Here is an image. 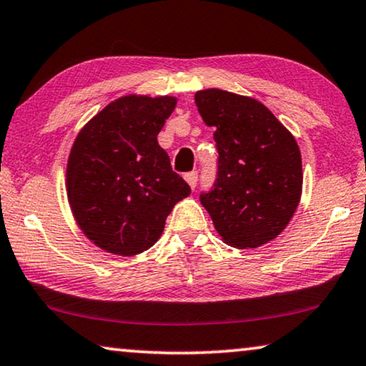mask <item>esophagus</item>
Segmentation results:
<instances>
[{"mask_svg":"<svg viewBox=\"0 0 366 366\" xmlns=\"http://www.w3.org/2000/svg\"><path fill=\"white\" fill-rule=\"evenodd\" d=\"M185 182L190 185V189H195V185H197V172H189L184 176Z\"/></svg>","mask_w":366,"mask_h":366,"instance_id":"obj_1","label":"esophagus"}]
</instances>
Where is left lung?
I'll use <instances>...</instances> for the list:
<instances>
[{"mask_svg":"<svg viewBox=\"0 0 366 366\" xmlns=\"http://www.w3.org/2000/svg\"><path fill=\"white\" fill-rule=\"evenodd\" d=\"M204 122L215 127L219 174L200 202L222 240L257 249L284 232L302 197V156L293 134L269 107L217 87L195 92Z\"/></svg>","mask_w":366,"mask_h":366,"instance_id":"left-lung-1","label":"left lung"}]
</instances>
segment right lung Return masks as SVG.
<instances>
[{"mask_svg": "<svg viewBox=\"0 0 366 366\" xmlns=\"http://www.w3.org/2000/svg\"><path fill=\"white\" fill-rule=\"evenodd\" d=\"M176 104L174 96H122L74 139L66 167L71 212L81 232L112 255L151 249L174 205L190 194L157 142Z\"/></svg>", "mask_w": 366, "mask_h": 366, "instance_id": "1", "label": "right lung"}]
</instances>
